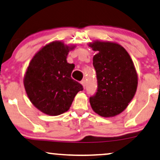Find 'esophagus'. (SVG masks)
I'll return each mask as SVG.
<instances>
[{"instance_id": "obj_1", "label": "esophagus", "mask_w": 160, "mask_h": 160, "mask_svg": "<svg viewBox=\"0 0 160 160\" xmlns=\"http://www.w3.org/2000/svg\"><path fill=\"white\" fill-rule=\"evenodd\" d=\"M81 84H82L83 88H85V86H86V80H82V81H81Z\"/></svg>"}]
</instances>
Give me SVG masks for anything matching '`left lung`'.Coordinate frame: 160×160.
<instances>
[{
    "label": "left lung",
    "mask_w": 160,
    "mask_h": 160,
    "mask_svg": "<svg viewBox=\"0 0 160 160\" xmlns=\"http://www.w3.org/2000/svg\"><path fill=\"white\" fill-rule=\"evenodd\" d=\"M88 46L97 53L93 58L98 88L90 97L91 108L98 115L112 118L127 108L136 94L138 74L129 53L120 44L95 40Z\"/></svg>",
    "instance_id": "8db88e82"
}]
</instances>
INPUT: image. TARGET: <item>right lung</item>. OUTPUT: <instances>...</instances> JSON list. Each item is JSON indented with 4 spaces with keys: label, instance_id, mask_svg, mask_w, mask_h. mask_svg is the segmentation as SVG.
<instances>
[{
    "label": "right lung",
    "instance_id": "add662e5",
    "mask_svg": "<svg viewBox=\"0 0 160 160\" xmlns=\"http://www.w3.org/2000/svg\"><path fill=\"white\" fill-rule=\"evenodd\" d=\"M75 46L62 41L46 45L30 61L24 77L29 99L42 113L57 116L68 111L82 85L71 78L75 64L67 57Z\"/></svg>",
    "mask_w": 160,
    "mask_h": 160
}]
</instances>
